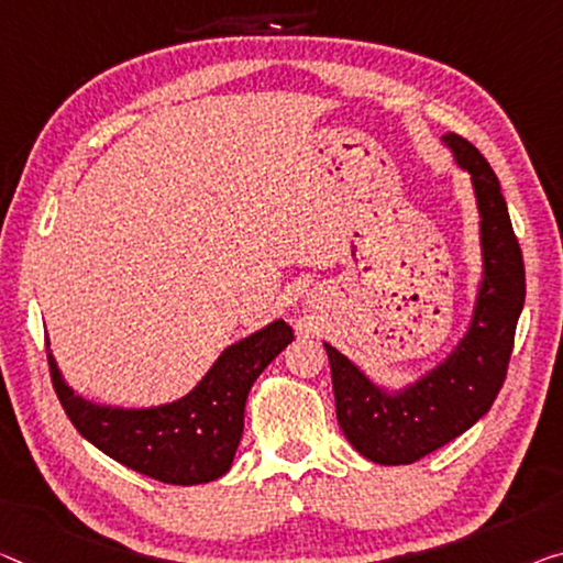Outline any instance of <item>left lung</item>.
Here are the masks:
<instances>
[{"mask_svg": "<svg viewBox=\"0 0 563 563\" xmlns=\"http://www.w3.org/2000/svg\"><path fill=\"white\" fill-rule=\"evenodd\" d=\"M443 143L471 173L481 213L483 279L468 332L455 350L397 393L377 387L324 342L332 367L336 420L354 451L379 465H408L451 443L490 410L504 387L516 324L526 299L521 246L496 173L475 145L455 133Z\"/></svg>", "mask_w": 563, "mask_h": 563, "instance_id": "1", "label": "left lung"}]
</instances>
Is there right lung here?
I'll return each mask as SVG.
<instances>
[{"mask_svg": "<svg viewBox=\"0 0 563 563\" xmlns=\"http://www.w3.org/2000/svg\"><path fill=\"white\" fill-rule=\"evenodd\" d=\"M291 340V327L276 319L223 350L201 383L180 400L141 410L85 400L65 383L52 352L47 362L59 402L85 440L153 481L196 486L231 468L244 432L249 390Z\"/></svg>", "mask_w": 563, "mask_h": 563, "instance_id": "right-lung-1", "label": "right lung"}]
</instances>
